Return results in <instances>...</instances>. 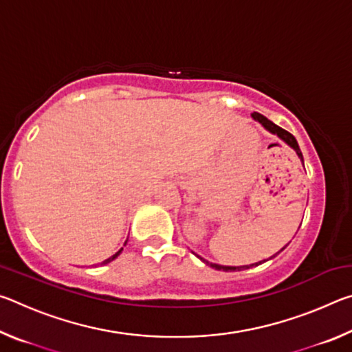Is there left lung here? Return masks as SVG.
Instances as JSON below:
<instances>
[{"label": "left lung", "instance_id": "obj_1", "mask_svg": "<svg viewBox=\"0 0 352 352\" xmlns=\"http://www.w3.org/2000/svg\"><path fill=\"white\" fill-rule=\"evenodd\" d=\"M252 118L254 119V121H258L262 127H264L265 130H269L270 133H273V135H276L279 140H283L285 144L287 146H290L292 148H294V151L296 152V155H298V158L301 160V163H302V166H305V160H302V153H301V151H300V146H298V142H296V140H295V136L292 135V133H289L287 130H284V129H281L279 126H276V124H273L270 119H267L264 115H261V113H252ZM287 247V245H285ZM284 247V248H285ZM284 248H281L279 250V252H283ZM278 252V253H279ZM276 253V254H278ZM276 254H273L272 258H269V259H273L275 258ZM200 258V256H199ZM267 259V261H269ZM200 261H204L206 265H210V267H212V269H216V270H223V272H241V270H245V269H250V267H256V265H261L262 262H265V259L264 261H259V262H254V264H250V265H239V267H234V265H220V264H212V262H210V261H206V259H204V258H200Z\"/></svg>", "mask_w": 352, "mask_h": 352}]
</instances>
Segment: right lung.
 <instances>
[{
	"instance_id": "obj_1",
	"label": "right lung",
	"mask_w": 352,
	"mask_h": 352,
	"mask_svg": "<svg viewBox=\"0 0 352 352\" xmlns=\"http://www.w3.org/2000/svg\"><path fill=\"white\" fill-rule=\"evenodd\" d=\"M126 243H127V241H126V242H124V245H126ZM121 252H122V248H121V250H118V252H116L115 254H113V256H110V258H109V259H105V261H104V262H102V264H100V265H105V264H109V262H111L113 259H116V258H118V256H119V254H121Z\"/></svg>"
}]
</instances>
